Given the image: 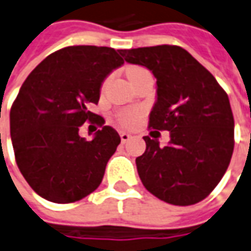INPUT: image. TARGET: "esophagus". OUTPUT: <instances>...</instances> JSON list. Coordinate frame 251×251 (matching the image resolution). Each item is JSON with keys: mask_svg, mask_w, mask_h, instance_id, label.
<instances>
[{"mask_svg": "<svg viewBox=\"0 0 251 251\" xmlns=\"http://www.w3.org/2000/svg\"><path fill=\"white\" fill-rule=\"evenodd\" d=\"M129 138H131V135H129V134H127V132H120V139H122L123 143L128 142Z\"/></svg>", "mask_w": 251, "mask_h": 251, "instance_id": "obj_1", "label": "esophagus"}]
</instances>
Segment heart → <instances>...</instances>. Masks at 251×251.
Wrapping results in <instances>:
<instances>
[{
	"mask_svg": "<svg viewBox=\"0 0 251 251\" xmlns=\"http://www.w3.org/2000/svg\"><path fill=\"white\" fill-rule=\"evenodd\" d=\"M143 68L141 67H131L127 70V76H132L138 74L139 71H142ZM139 117H141V112L139 110H127V112H122L120 115L117 116V122L120 126L123 127H126V128H131V127H134L138 120H139Z\"/></svg>",
	"mask_w": 251,
	"mask_h": 251,
	"instance_id": "1",
	"label": "heart"
}]
</instances>
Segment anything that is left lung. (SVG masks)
I'll list each match as a JSON object with an SVG mask.
<instances>
[{
	"label": "left lung",
	"instance_id": "obj_1",
	"mask_svg": "<svg viewBox=\"0 0 251 251\" xmlns=\"http://www.w3.org/2000/svg\"><path fill=\"white\" fill-rule=\"evenodd\" d=\"M157 77V102L149 128L169 131L171 142L143 136L146 150L136 168L148 191L161 201L188 206L205 200L227 171L234 151V115L227 93L180 46L122 50Z\"/></svg>",
	"mask_w": 251,
	"mask_h": 251
}]
</instances>
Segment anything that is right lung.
Returning <instances> with one entry per match:
<instances>
[{"label": "right lung", "mask_w": 251, "mask_h": 251, "mask_svg": "<svg viewBox=\"0 0 251 251\" xmlns=\"http://www.w3.org/2000/svg\"><path fill=\"white\" fill-rule=\"evenodd\" d=\"M122 56L106 46H67L22 84L10 108V138L22 175L45 200L72 203L101 184L120 136L89 106L98 103L101 83ZM84 122L103 127L93 141L78 136Z\"/></svg>", "instance_id": "add662e5"}]
</instances>
